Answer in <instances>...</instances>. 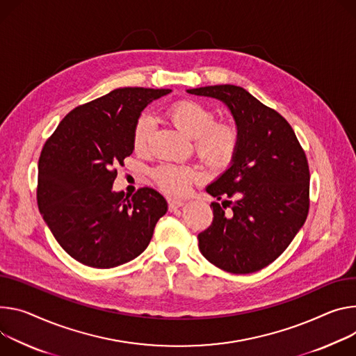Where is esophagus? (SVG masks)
Listing matches in <instances>:
<instances>
[{
    "instance_id": "34e87169",
    "label": "esophagus",
    "mask_w": 356,
    "mask_h": 356,
    "mask_svg": "<svg viewBox=\"0 0 356 356\" xmlns=\"http://www.w3.org/2000/svg\"><path fill=\"white\" fill-rule=\"evenodd\" d=\"M184 204L183 200H177V199H169V210L170 211H175L177 210L179 207H181Z\"/></svg>"
}]
</instances>
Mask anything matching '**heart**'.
<instances>
[{
    "label": "heart",
    "mask_w": 356,
    "mask_h": 356,
    "mask_svg": "<svg viewBox=\"0 0 356 356\" xmlns=\"http://www.w3.org/2000/svg\"><path fill=\"white\" fill-rule=\"evenodd\" d=\"M173 124L186 136L193 138L197 154L209 165L221 166L233 159L240 140L237 126L230 120H214L213 112L200 102L183 99L168 109ZM153 132V122L149 116H140L134 127L132 145L135 152L147 150ZM196 169L186 165L166 163L153 170L157 186L172 196H181L197 179Z\"/></svg>",
    "instance_id": "1"
}]
</instances>
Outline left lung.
I'll return each instance as SVG.
<instances>
[{"instance_id": "obj_1", "label": "left lung", "mask_w": 356, "mask_h": 356, "mask_svg": "<svg viewBox=\"0 0 356 356\" xmlns=\"http://www.w3.org/2000/svg\"><path fill=\"white\" fill-rule=\"evenodd\" d=\"M222 102L234 118L238 147L229 169L206 187L213 222L199 248L216 267L251 274L271 264L304 225L309 209V169L289 123L236 85L187 89Z\"/></svg>"}]
</instances>
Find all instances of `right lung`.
Instances as JSON below:
<instances>
[{"label":"right lung","mask_w":356,"mask_h":356,"mask_svg":"<svg viewBox=\"0 0 356 356\" xmlns=\"http://www.w3.org/2000/svg\"><path fill=\"white\" fill-rule=\"evenodd\" d=\"M170 89L119 88L75 108L45 142L38 209L59 245L83 266L113 268L149 245L168 202L150 187L113 191L116 166L134 153L142 111Z\"/></svg>","instance_id":"1"}]
</instances>
